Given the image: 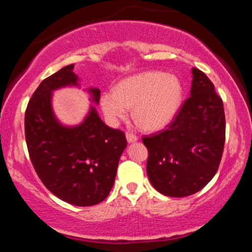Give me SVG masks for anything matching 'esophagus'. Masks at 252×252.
I'll use <instances>...</instances> for the list:
<instances>
[{
  "mask_svg": "<svg viewBox=\"0 0 252 252\" xmlns=\"http://www.w3.org/2000/svg\"><path fill=\"white\" fill-rule=\"evenodd\" d=\"M126 141H128L129 143H131V142H136V141L138 140V137L137 136H136L135 134H132V132H126Z\"/></svg>",
  "mask_w": 252,
  "mask_h": 252,
  "instance_id": "1",
  "label": "esophagus"
}]
</instances>
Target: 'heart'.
I'll return each instance as SVG.
<instances>
[{"instance_id":"heart-1","label":"heart","mask_w":252,"mask_h":252,"mask_svg":"<svg viewBox=\"0 0 252 252\" xmlns=\"http://www.w3.org/2000/svg\"><path fill=\"white\" fill-rule=\"evenodd\" d=\"M182 89L179 79L162 72H143L123 79L114 94H105L100 104L105 116L115 123L132 108V120L140 128L155 131L164 128L178 112Z\"/></svg>"}]
</instances>
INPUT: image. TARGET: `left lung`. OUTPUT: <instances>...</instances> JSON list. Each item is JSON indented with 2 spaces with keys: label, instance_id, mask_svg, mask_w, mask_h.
<instances>
[{
  "label": "left lung",
  "instance_id": "8db88e82",
  "mask_svg": "<svg viewBox=\"0 0 252 252\" xmlns=\"http://www.w3.org/2000/svg\"><path fill=\"white\" fill-rule=\"evenodd\" d=\"M190 96L174 120L156 134L143 136L147 174L163 195L182 198L204 189L218 170L225 143L221 98L209 77L192 70Z\"/></svg>",
  "mask_w": 252,
  "mask_h": 252
}]
</instances>
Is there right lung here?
Here are the masks:
<instances>
[{"instance_id": "obj_1", "label": "right lung", "mask_w": 252, "mask_h": 252, "mask_svg": "<svg viewBox=\"0 0 252 252\" xmlns=\"http://www.w3.org/2000/svg\"><path fill=\"white\" fill-rule=\"evenodd\" d=\"M73 63L65 66L37 86L25 114V135L34 169L46 189L76 206H94L109 195L116 178L118 161L126 147V134L112 129L96 109L80 126L67 128L52 111V91L77 85ZM94 100L100 91L91 89Z\"/></svg>"}]
</instances>
